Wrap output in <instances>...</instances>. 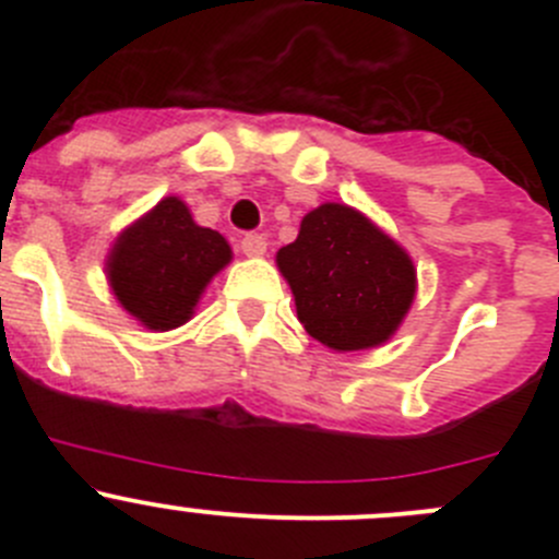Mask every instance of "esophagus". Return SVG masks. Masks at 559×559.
Returning <instances> with one entry per match:
<instances>
[{
	"label": "esophagus",
	"instance_id": "34e87169",
	"mask_svg": "<svg viewBox=\"0 0 559 559\" xmlns=\"http://www.w3.org/2000/svg\"><path fill=\"white\" fill-rule=\"evenodd\" d=\"M240 251H243L246 257H264V251H267V240H264V235L251 233L240 240Z\"/></svg>",
	"mask_w": 559,
	"mask_h": 559
}]
</instances>
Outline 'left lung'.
<instances>
[{
  "instance_id": "obj_1",
  "label": "left lung",
  "mask_w": 559,
  "mask_h": 559,
  "mask_svg": "<svg viewBox=\"0 0 559 559\" xmlns=\"http://www.w3.org/2000/svg\"><path fill=\"white\" fill-rule=\"evenodd\" d=\"M275 262L289 281L300 324L332 352L386 343L416 295L405 248L341 202L308 213L297 240L281 248Z\"/></svg>"
}]
</instances>
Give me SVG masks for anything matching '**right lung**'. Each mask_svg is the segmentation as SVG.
Returning <instances> with one entry per match:
<instances>
[{
    "label": "right lung",
    "instance_id": "obj_1",
    "mask_svg": "<svg viewBox=\"0 0 559 559\" xmlns=\"http://www.w3.org/2000/svg\"><path fill=\"white\" fill-rule=\"evenodd\" d=\"M233 259L224 235L200 227L178 197H165L129 224L107 257V281L145 330L167 332L194 316L213 275Z\"/></svg>",
    "mask_w": 559,
    "mask_h": 559
}]
</instances>
